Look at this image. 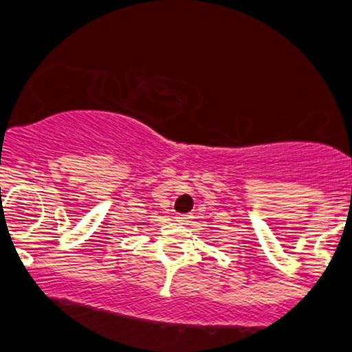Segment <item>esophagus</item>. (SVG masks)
<instances>
[{
	"mask_svg": "<svg viewBox=\"0 0 352 352\" xmlns=\"http://www.w3.org/2000/svg\"><path fill=\"white\" fill-rule=\"evenodd\" d=\"M188 220L190 215H185V213H179V215H177V221H180V223H187Z\"/></svg>",
	"mask_w": 352,
	"mask_h": 352,
	"instance_id": "esophagus-1",
	"label": "esophagus"
}]
</instances>
